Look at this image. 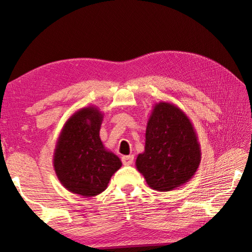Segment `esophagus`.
I'll use <instances>...</instances> for the list:
<instances>
[{"label":"esophagus","mask_w":252,"mask_h":252,"mask_svg":"<svg viewBox=\"0 0 252 252\" xmlns=\"http://www.w3.org/2000/svg\"><path fill=\"white\" fill-rule=\"evenodd\" d=\"M133 159H134L133 155H126V157H122V163L126 166L131 165V164L133 163Z\"/></svg>","instance_id":"obj_1"}]
</instances>
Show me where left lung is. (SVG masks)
<instances>
[{
	"mask_svg": "<svg viewBox=\"0 0 252 252\" xmlns=\"http://www.w3.org/2000/svg\"><path fill=\"white\" fill-rule=\"evenodd\" d=\"M200 158L197 134L186 113L170 102L155 103L146 126L144 152L135 161L146 184L158 191L175 189L195 175Z\"/></svg>",
	"mask_w": 252,
	"mask_h": 252,
	"instance_id": "8db88e82",
	"label": "left lung"
}]
</instances>
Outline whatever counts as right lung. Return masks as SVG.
<instances>
[{"label":"right lung","mask_w":252,"mask_h":252,"mask_svg":"<svg viewBox=\"0 0 252 252\" xmlns=\"http://www.w3.org/2000/svg\"><path fill=\"white\" fill-rule=\"evenodd\" d=\"M103 113L98 107L81 108L68 119L59 133L53 164L61 184L72 194L93 197L107 189L122 166L121 159L100 139Z\"/></svg>","instance_id":"right-lung-1"}]
</instances>
